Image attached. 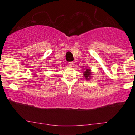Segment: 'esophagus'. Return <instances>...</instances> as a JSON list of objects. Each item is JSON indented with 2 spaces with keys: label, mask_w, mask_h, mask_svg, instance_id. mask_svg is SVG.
Returning a JSON list of instances; mask_svg holds the SVG:
<instances>
[{
  "label": "esophagus",
  "mask_w": 135,
  "mask_h": 135,
  "mask_svg": "<svg viewBox=\"0 0 135 135\" xmlns=\"http://www.w3.org/2000/svg\"><path fill=\"white\" fill-rule=\"evenodd\" d=\"M68 65L71 66V67H72V66H74V62H69L68 63Z\"/></svg>",
  "instance_id": "1"
}]
</instances>
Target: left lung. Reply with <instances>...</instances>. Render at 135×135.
<instances>
[{
    "label": "left lung",
    "instance_id": "obj_1",
    "mask_svg": "<svg viewBox=\"0 0 135 135\" xmlns=\"http://www.w3.org/2000/svg\"><path fill=\"white\" fill-rule=\"evenodd\" d=\"M83 70V75L85 77V79L86 80H89L91 77V72L90 70V69H86V70L84 69Z\"/></svg>",
    "mask_w": 135,
    "mask_h": 135
}]
</instances>
